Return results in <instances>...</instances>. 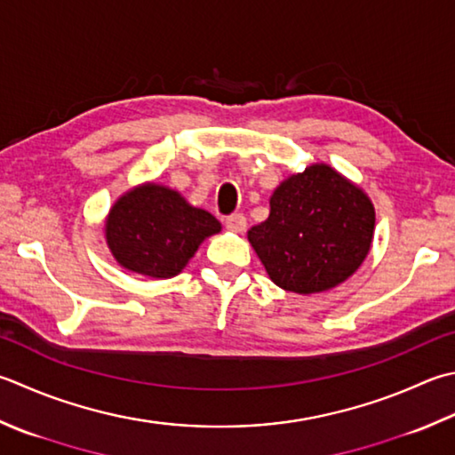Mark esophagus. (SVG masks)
<instances>
[{
	"label": "esophagus",
	"instance_id": "esophagus-1",
	"mask_svg": "<svg viewBox=\"0 0 455 455\" xmlns=\"http://www.w3.org/2000/svg\"><path fill=\"white\" fill-rule=\"evenodd\" d=\"M226 228L242 234V231H245V228H247V220L243 213H231V216L226 218Z\"/></svg>",
	"mask_w": 455,
	"mask_h": 455
}]
</instances>
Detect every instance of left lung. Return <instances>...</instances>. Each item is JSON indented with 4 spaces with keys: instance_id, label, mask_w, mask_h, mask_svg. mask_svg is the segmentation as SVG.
I'll list each match as a JSON object with an SVG mask.
<instances>
[{
    "instance_id": "1",
    "label": "left lung",
    "mask_w": 455,
    "mask_h": 455,
    "mask_svg": "<svg viewBox=\"0 0 455 455\" xmlns=\"http://www.w3.org/2000/svg\"><path fill=\"white\" fill-rule=\"evenodd\" d=\"M269 205V218L247 231V239L281 289L327 291L353 275L371 250L372 202L327 164L287 178Z\"/></svg>"
}]
</instances>
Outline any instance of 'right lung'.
Returning a JSON list of instances; mask_svg holds the SVG:
<instances>
[{"label":"right lung","mask_w":455,"mask_h":455,"mask_svg":"<svg viewBox=\"0 0 455 455\" xmlns=\"http://www.w3.org/2000/svg\"><path fill=\"white\" fill-rule=\"evenodd\" d=\"M220 221L164 186L147 184L124 194L107 220V243L128 271L168 279L178 275Z\"/></svg>","instance_id":"obj_1"}]
</instances>
